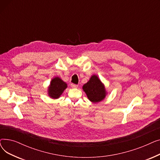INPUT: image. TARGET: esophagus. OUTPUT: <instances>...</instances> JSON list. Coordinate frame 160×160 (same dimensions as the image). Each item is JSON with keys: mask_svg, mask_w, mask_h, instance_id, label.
Segmentation results:
<instances>
[{"mask_svg": "<svg viewBox=\"0 0 160 160\" xmlns=\"http://www.w3.org/2000/svg\"><path fill=\"white\" fill-rule=\"evenodd\" d=\"M78 85H76V84H74V83H71V87L72 88H78Z\"/></svg>", "mask_w": 160, "mask_h": 160, "instance_id": "obj_1", "label": "esophagus"}]
</instances>
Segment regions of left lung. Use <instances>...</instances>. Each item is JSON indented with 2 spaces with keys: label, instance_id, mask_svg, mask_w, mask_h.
<instances>
[{
  "label": "left lung",
  "instance_id": "obj_1",
  "mask_svg": "<svg viewBox=\"0 0 160 160\" xmlns=\"http://www.w3.org/2000/svg\"><path fill=\"white\" fill-rule=\"evenodd\" d=\"M82 89L88 98L93 103L102 101L108 95L104 84L96 74L91 76L89 80L82 86Z\"/></svg>",
  "mask_w": 160,
  "mask_h": 160
}]
</instances>
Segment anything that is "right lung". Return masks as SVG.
Instances as JSON below:
<instances>
[{
	"mask_svg": "<svg viewBox=\"0 0 160 160\" xmlns=\"http://www.w3.org/2000/svg\"><path fill=\"white\" fill-rule=\"evenodd\" d=\"M67 88V83L61 78L56 77L50 81V85L48 86L47 94L52 99H58L60 97Z\"/></svg>",
	"mask_w": 160,
	"mask_h": 160,
	"instance_id": "right-lung-1",
	"label": "right lung"
}]
</instances>
